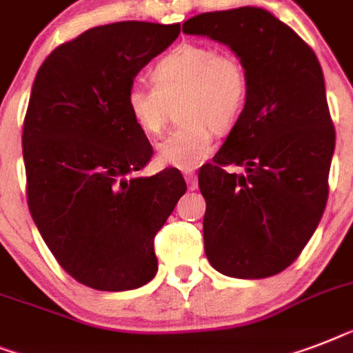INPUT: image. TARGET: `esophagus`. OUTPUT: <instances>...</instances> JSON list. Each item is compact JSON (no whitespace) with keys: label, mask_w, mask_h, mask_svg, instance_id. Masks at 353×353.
Here are the masks:
<instances>
[{"label":"esophagus","mask_w":353,"mask_h":353,"mask_svg":"<svg viewBox=\"0 0 353 353\" xmlns=\"http://www.w3.org/2000/svg\"><path fill=\"white\" fill-rule=\"evenodd\" d=\"M185 179H187L188 190H196L198 188V176L194 172H185Z\"/></svg>","instance_id":"esophagus-1"}]
</instances>
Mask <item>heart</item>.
<instances>
[{
	"label": "heart",
	"instance_id": "1",
	"mask_svg": "<svg viewBox=\"0 0 353 353\" xmlns=\"http://www.w3.org/2000/svg\"><path fill=\"white\" fill-rule=\"evenodd\" d=\"M155 84L133 82L128 88L130 117L146 135L165 128L170 102L185 119L157 144L163 166L192 170L214 150V130L229 132L245 110L249 74L231 52L198 41H185L163 54L152 69Z\"/></svg>",
	"mask_w": 353,
	"mask_h": 353
}]
</instances>
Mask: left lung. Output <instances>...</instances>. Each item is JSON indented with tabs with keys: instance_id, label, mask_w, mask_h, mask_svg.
<instances>
[{
	"instance_id": "8db88e82",
	"label": "left lung",
	"mask_w": 353,
	"mask_h": 353,
	"mask_svg": "<svg viewBox=\"0 0 353 353\" xmlns=\"http://www.w3.org/2000/svg\"><path fill=\"white\" fill-rule=\"evenodd\" d=\"M183 32L229 46L249 74L245 110L198 176L205 254L227 276H273L306 247L328 199L335 130L323 69L265 8L198 14ZM227 165L246 172L231 174Z\"/></svg>"
}]
</instances>
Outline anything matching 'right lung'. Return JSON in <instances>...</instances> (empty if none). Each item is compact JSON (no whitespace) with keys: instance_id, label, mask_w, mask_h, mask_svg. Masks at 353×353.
I'll return each mask as SVG.
<instances>
[{"instance_id":"add662e5","label":"right lung","mask_w":353,"mask_h":353,"mask_svg":"<svg viewBox=\"0 0 353 353\" xmlns=\"http://www.w3.org/2000/svg\"><path fill=\"white\" fill-rule=\"evenodd\" d=\"M179 32L148 21L93 27L36 73L21 137L29 210L58 263L93 290L154 279V238L187 190L177 168L139 176L154 150L126 108L133 79Z\"/></svg>"}]
</instances>
